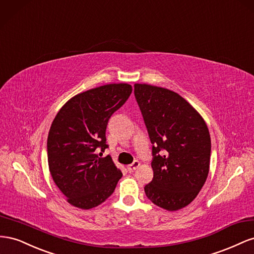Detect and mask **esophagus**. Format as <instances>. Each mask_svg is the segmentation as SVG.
<instances>
[{"label":"esophagus","mask_w":254,"mask_h":254,"mask_svg":"<svg viewBox=\"0 0 254 254\" xmlns=\"http://www.w3.org/2000/svg\"><path fill=\"white\" fill-rule=\"evenodd\" d=\"M139 165H140V163H139L138 161H134L131 165H128V166H127V171H128V172H133L134 170H136L137 168L139 167Z\"/></svg>","instance_id":"obj_1"}]
</instances>
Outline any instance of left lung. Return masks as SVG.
Returning <instances> with one entry per match:
<instances>
[{"label":"left lung","instance_id":"8db88e82","mask_svg":"<svg viewBox=\"0 0 254 254\" xmlns=\"http://www.w3.org/2000/svg\"><path fill=\"white\" fill-rule=\"evenodd\" d=\"M134 95L152 143L153 179L148 199L167 211L188 205L203 187L209 170L211 137L199 113L177 92L135 84Z\"/></svg>","mask_w":254,"mask_h":254}]
</instances>
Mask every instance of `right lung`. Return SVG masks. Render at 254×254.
I'll use <instances>...</instances> for the list:
<instances>
[{"mask_svg": "<svg viewBox=\"0 0 254 254\" xmlns=\"http://www.w3.org/2000/svg\"><path fill=\"white\" fill-rule=\"evenodd\" d=\"M131 93L128 84L100 86L70 99L57 113L48 136V163L70 204L89 209L114 192L122 172L110 155L97 153L108 148V120Z\"/></svg>", "mask_w": 254, "mask_h": 254, "instance_id": "add662e5", "label": "right lung"}]
</instances>
